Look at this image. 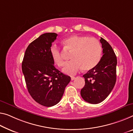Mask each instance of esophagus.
<instances>
[{
  "instance_id": "obj_1",
  "label": "esophagus",
  "mask_w": 133,
  "mask_h": 133,
  "mask_svg": "<svg viewBox=\"0 0 133 133\" xmlns=\"http://www.w3.org/2000/svg\"><path fill=\"white\" fill-rule=\"evenodd\" d=\"M75 79V77H71V80H72V81L74 80Z\"/></svg>"
}]
</instances>
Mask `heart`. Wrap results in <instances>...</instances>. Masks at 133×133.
I'll return each instance as SVG.
<instances>
[{"instance_id":"b5f03b06","label":"heart","mask_w":133,"mask_h":133,"mask_svg":"<svg viewBox=\"0 0 133 133\" xmlns=\"http://www.w3.org/2000/svg\"><path fill=\"white\" fill-rule=\"evenodd\" d=\"M62 44L67 50L72 51L71 58L72 61L66 63L63 72L74 75L81 69L89 71L99 64L102 55L101 43L95 38L87 36L73 35L63 40ZM50 54L53 61L59 66L64 64L62 51L56 44H52Z\"/></svg>"}]
</instances>
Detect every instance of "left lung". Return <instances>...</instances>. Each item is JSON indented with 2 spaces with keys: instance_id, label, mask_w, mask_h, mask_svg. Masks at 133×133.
<instances>
[{
  "instance_id": "1",
  "label": "left lung",
  "mask_w": 133,
  "mask_h": 133,
  "mask_svg": "<svg viewBox=\"0 0 133 133\" xmlns=\"http://www.w3.org/2000/svg\"><path fill=\"white\" fill-rule=\"evenodd\" d=\"M100 42L103 49V56L99 64L83 75L85 85L81 96L85 102L99 103L107 98L114 89L116 79L117 59L111 46L105 39Z\"/></svg>"
}]
</instances>
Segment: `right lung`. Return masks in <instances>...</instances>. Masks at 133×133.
Returning a JSON list of instances; mask_svg holds the SVG:
<instances>
[{
    "mask_svg": "<svg viewBox=\"0 0 133 133\" xmlns=\"http://www.w3.org/2000/svg\"><path fill=\"white\" fill-rule=\"evenodd\" d=\"M57 36L47 32L34 40L26 48L22 62L28 92L34 101L47 107L59 102L71 80L70 77L55 68L50 54Z\"/></svg>",
    "mask_w": 133,
    "mask_h": 133,
    "instance_id": "1",
    "label": "right lung"
}]
</instances>
